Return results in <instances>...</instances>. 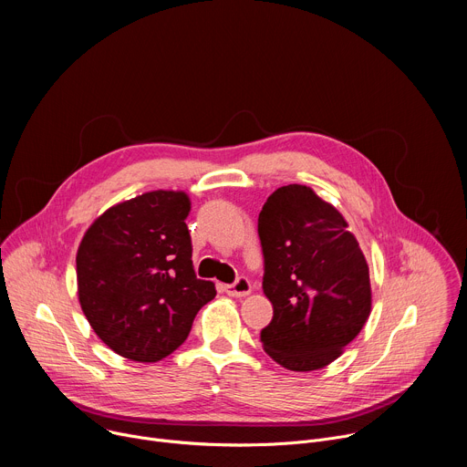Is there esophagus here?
Wrapping results in <instances>:
<instances>
[{"label":"esophagus","instance_id":"esophagus-1","mask_svg":"<svg viewBox=\"0 0 467 467\" xmlns=\"http://www.w3.org/2000/svg\"><path fill=\"white\" fill-rule=\"evenodd\" d=\"M225 292L233 297H245V296L251 294V283L245 277H238L236 283L225 286Z\"/></svg>","mask_w":467,"mask_h":467}]
</instances>
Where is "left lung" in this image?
<instances>
[{
  "mask_svg": "<svg viewBox=\"0 0 467 467\" xmlns=\"http://www.w3.org/2000/svg\"><path fill=\"white\" fill-rule=\"evenodd\" d=\"M272 323L264 351L290 371L337 360L371 312L366 256L346 218L308 186L277 188L258 214Z\"/></svg>",
  "mask_w": 467,
  "mask_h": 467,
  "instance_id": "8db88e82",
  "label": "left lung"
}]
</instances>
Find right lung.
<instances>
[{
  "label": "right lung",
  "instance_id": "right-lung-1",
  "mask_svg": "<svg viewBox=\"0 0 467 467\" xmlns=\"http://www.w3.org/2000/svg\"><path fill=\"white\" fill-rule=\"evenodd\" d=\"M188 213L184 192H146L107 209L79 244L81 308L123 358L159 362L171 355L216 296L214 283L195 277Z\"/></svg>",
  "mask_w": 467,
  "mask_h": 467
}]
</instances>
